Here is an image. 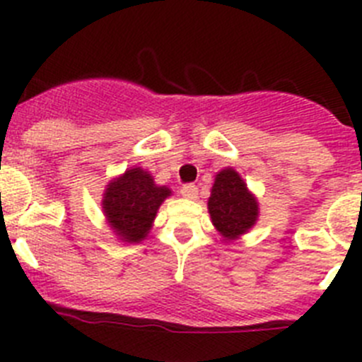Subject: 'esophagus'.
<instances>
[{
  "instance_id": "esophagus-1",
  "label": "esophagus",
  "mask_w": 362,
  "mask_h": 362,
  "mask_svg": "<svg viewBox=\"0 0 362 362\" xmlns=\"http://www.w3.org/2000/svg\"><path fill=\"white\" fill-rule=\"evenodd\" d=\"M180 193H182V197L189 198V200H197V197H198V187H197V185H193V184L182 185Z\"/></svg>"
}]
</instances>
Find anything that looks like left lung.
<instances>
[{"label": "left lung", "mask_w": 362, "mask_h": 362, "mask_svg": "<svg viewBox=\"0 0 362 362\" xmlns=\"http://www.w3.org/2000/svg\"><path fill=\"white\" fill-rule=\"evenodd\" d=\"M207 209L214 229L229 243L249 233L259 216L258 198L233 168H223L216 173Z\"/></svg>", "instance_id": "1"}]
</instances>
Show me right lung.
I'll return each instance as SVG.
<instances>
[{
	"instance_id": "obj_1",
	"label": "right lung",
	"mask_w": 362,
	"mask_h": 362,
	"mask_svg": "<svg viewBox=\"0 0 362 362\" xmlns=\"http://www.w3.org/2000/svg\"><path fill=\"white\" fill-rule=\"evenodd\" d=\"M169 197L171 189L168 185L155 184L149 171L133 165L108 182L100 205L117 240L141 243L148 238L160 205Z\"/></svg>"
}]
</instances>
